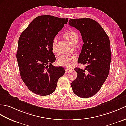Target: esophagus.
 <instances>
[{"label": "esophagus", "instance_id": "1", "mask_svg": "<svg viewBox=\"0 0 126 126\" xmlns=\"http://www.w3.org/2000/svg\"><path fill=\"white\" fill-rule=\"evenodd\" d=\"M71 71V69H65V73H68V72H70V71Z\"/></svg>", "mask_w": 126, "mask_h": 126}]
</instances>
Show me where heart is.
Masks as SVG:
<instances>
[{"label":"heart","mask_w":126,"mask_h":126,"mask_svg":"<svg viewBox=\"0 0 126 126\" xmlns=\"http://www.w3.org/2000/svg\"><path fill=\"white\" fill-rule=\"evenodd\" d=\"M64 36L65 39L71 43L72 45L74 44L76 41H78V34L73 31H69L65 32L64 34ZM57 41V36H55L52 40V50L54 52H56L55 50V46ZM77 56L76 54H69L62 55L58 58L57 63L60 66L64 67H71L72 66L76 61H77Z\"/></svg>","instance_id":"obj_1"}]
</instances>
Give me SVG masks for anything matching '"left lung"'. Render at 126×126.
I'll return each mask as SVG.
<instances>
[{"instance_id": "8db88e82", "label": "left lung", "mask_w": 126, "mask_h": 126, "mask_svg": "<svg viewBox=\"0 0 126 126\" xmlns=\"http://www.w3.org/2000/svg\"><path fill=\"white\" fill-rule=\"evenodd\" d=\"M70 26L81 33L84 44L78 60L84 70L75 68L77 77L71 83L76 95L86 98L97 93L109 76L111 61L110 41L103 27L90 18L72 19Z\"/></svg>"}]
</instances>
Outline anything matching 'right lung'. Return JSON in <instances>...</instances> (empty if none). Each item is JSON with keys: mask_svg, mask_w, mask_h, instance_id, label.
<instances>
[{"mask_svg": "<svg viewBox=\"0 0 126 126\" xmlns=\"http://www.w3.org/2000/svg\"><path fill=\"white\" fill-rule=\"evenodd\" d=\"M68 18L45 15L36 17L20 35L16 59L20 76L28 89L39 95H48L56 88L65 73L61 66L52 65L54 37L68 22Z\"/></svg>", "mask_w": 126, "mask_h": 126, "instance_id": "1", "label": "right lung"}]
</instances>
